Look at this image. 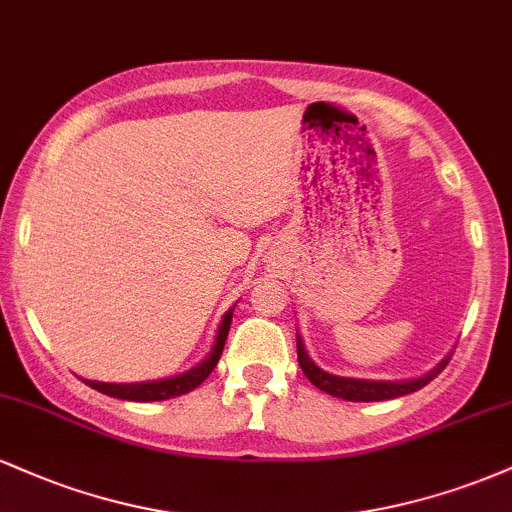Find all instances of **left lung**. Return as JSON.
Returning a JSON list of instances; mask_svg holds the SVG:
<instances>
[{
  "label": "left lung",
  "instance_id": "8db88e82",
  "mask_svg": "<svg viewBox=\"0 0 512 512\" xmlns=\"http://www.w3.org/2000/svg\"><path fill=\"white\" fill-rule=\"evenodd\" d=\"M296 346H298V363H301L305 378H308L317 390L327 392V395L339 397V399H349V402H383V399L409 395V392L421 390V387L431 383V380L436 378L440 370L448 366L450 361V356H445L436 368H431L426 375H421V378L416 380H358V378L332 375L327 373V370H322L320 366H315L313 358H310L308 351H305L303 339L298 337V334H296Z\"/></svg>",
  "mask_w": 512,
  "mask_h": 512
}]
</instances>
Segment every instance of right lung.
Segmentation results:
<instances>
[{"label":"right lung","mask_w":512,"mask_h":512,"mask_svg":"<svg viewBox=\"0 0 512 512\" xmlns=\"http://www.w3.org/2000/svg\"><path fill=\"white\" fill-rule=\"evenodd\" d=\"M236 308V305H233ZM233 308L223 315L219 332H216L214 346H211L209 356L195 368L185 370V373L173 375L166 380H149V383H98V380H84L88 387L103 392V395L115 397V399H127V402H161V399H173L180 395H187L195 387H199L204 380L209 378L211 370L216 368L219 358L223 354V344H226L228 330H231L233 320Z\"/></svg>","instance_id":"add662e5"}]
</instances>
